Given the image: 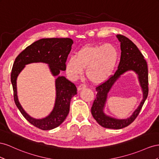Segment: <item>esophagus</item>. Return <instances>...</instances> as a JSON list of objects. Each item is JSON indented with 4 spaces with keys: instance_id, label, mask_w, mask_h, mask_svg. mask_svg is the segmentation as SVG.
<instances>
[{
    "instance_id": "esophagus-1",
    "label": "esophagus",
    "mask_w": 159,
    "mask_h": 159,
    "mask_svg": "<svg viewBox=\"0 0 159 159\" xmlns=\"http://www.w3.org/2000/svg\"><path fill=\"white\" fill-rule=\"evenodd\" d=\"M86 87H87V86H86L85 84H80L79 87H78V88H77V90H82V89H85Z\"/></svg>"
}]
</instances>
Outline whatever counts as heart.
I'll use <instances>...</instances> for the list:
<instances>
[{
    "mask_svg": "<svg viewBox=\"0 0 159 159\" xmlns=\"http://www.w3.org/2000/svg\"><path fill=\"white\" fill-rule=\"evenodd\" d=\"M119 54L111 44L105 45H87L67 60L65 69L72 80L81 76L86 70L88 79L94 84L105 82L114 72Z\"/></svg>",
    "mask_w": 159,
    "mask_h": 159,
    "instance_id": "1",
    "label": "heart"
}]
</instances>
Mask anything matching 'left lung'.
Instances as JSON below:
<instances>
[{"label": "left lung", "instance_id": "1", "mask_svg": "<svg viewBox=\"0 0 159 159\" xmlns=\"http://www.w3.org/2000/svg\"><path fill=\"white\" fill-rule=\"evenodd\" d=\"M116 37L120 42L121 56L118 69L109 79L96 87L97 97L91 107V113L98 123L107 129H120L129 126L135 120L148 97V78L147 63L137 47L127 37L117 34ZM133 70L138 75L141 86L143 92V99L133 115L128 119L116 120L106 116L103 110L106 101L107 94L119 77L125 72Z\"/></svg>", "mask_w": 159, "mask_h": 159}]
</instances>
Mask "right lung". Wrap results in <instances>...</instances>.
Returning a JSON list of instances; mask_svg holds the SVG:
<instances>
[{"instance_id":"right-lung-1","label":"right lung","mask_w":159,"mask_h":159,"mask_svg":"<svg viewBox=\"0 0 159 159\" xmlns=\"http://www.w3.org/2000/svg\"><path fill=\"white\" fill-rule=\"evenodd\" d=\"M73 41L69 38L42 39L27 47L17 56L12 66L11 79L14 100L16 107L30 124L41 130H51L62 123L69 114L70 100L77 94L74 83L65 76H58L55 80L56 100L52 111L42 119H35L25 111L19 102L16 90V79L26 65L33 62L48 64L53 76H58L61 70H65L68 54Z\"/></svg>"}]
</instances>
